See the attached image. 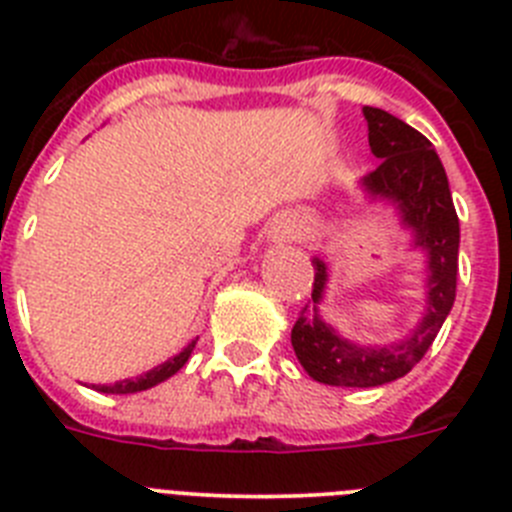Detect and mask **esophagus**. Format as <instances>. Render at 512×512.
<instances>
[{
    "label": "esophagus",
    "mask_w": 512,
    "mask_h": 512,
    "mask_svg": "<svg viewBox=\"0 0 512 512\" xmlns=\"http://www.w3.org/2000/svg\"><path fill=\"white\" fill-rule=\"evenodd\" d=\"M297 230H300V225H297L295 220H282V223H277L271 228V238H274V241H287V238H292Z\"/></svg>",
    "instance_id": "34e87169"
}]
</instances>
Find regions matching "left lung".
<instances>
[{
  "label": "left lung",
  "instance_id": "obj_1",
  "mask_svg": "<svg viewBox=\"0 0 512 512\" xmlns=\"http://www.w3.org/2000/svg\"><path fill=\"white\" fill-rule=\"evenodd\" d=\"M364 117L369 148L382 161L361 176L359 187L369 202L392 205L402 228L413 235L410 246L425 253V312L408 336L395 343L348 341L320 315L330 271L315 256L312 305L302 307L292 328V348L302 369L330 387H379L405 377L436 341L454 307L459 274V217L431 140L377 107H364Z\"/></svg>",
  "mask_w": 512,
  "mask_h": 512
}]
</instances>
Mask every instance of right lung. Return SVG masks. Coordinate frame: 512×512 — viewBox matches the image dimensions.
<instances>
[{
	"instance_id": "add662e5",
	"label": "right lung",
	"mask_w": 512,
	"mask_h": 512,
	"mask_svg": "<svg viewBox=\"0 0 512 512\" xmlns=\"http://www.w3.org/2000/svg\"><path fill=\"white\" fill-rule=\"evenodd\" d=\"M194 343H197V338H194V341H189L187 346H184L182 351L174 356V359L153 366L151 372L140 374V377L122 379V382H115V384H92V387L97 392H107V395H133V392L151 390V387H156V384H161V382H166L169 377H174V374L179 372L184 364H187V359L192 356V351H194Z\"/></svg>"
}]
</instances>
